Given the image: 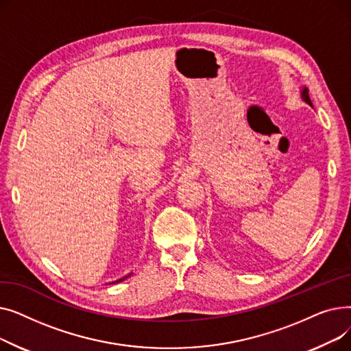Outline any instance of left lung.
Wrapping results in <instances>:
<instances>
[{
    "mask_svg": "<svg viewBox=\"0 0 351 351\" xmlns=\"http://www.w3.org/2000/svg\"><path fill=\"white\" fill-rule=\"evenodd\" d=\"M302 98H303V101H304V102H307L310 106H313V104H311V101H310V97H308V90H307V88H303V89H302Z\"/></svg>",
    "mask_w": 351,
    "mask_h": 351,
    "instance_id": "left-lung-1",
    "label": "left lung"
}]
</instances>
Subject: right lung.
Listing matches in <instances>:
<instances>
[{"label": "right lung", "mask_w": 351, "mask_h": 351, "mask_svg": "<svg viewBox=\"0 0 351 351\" xmlns=\"http://www.w3.org/2000/svg\"><path fill=\"white\" fill-rule=\"evenodd\" d=\"M129 276H131V274H128V276H123V278H122V279H119V280H115L114 283H119V282H123L125 279H128V278H129Z\"/></svg>", "instance_id": "obj_1"}]
</instances>
